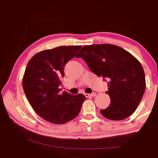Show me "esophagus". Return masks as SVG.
I'll list each match as a JSON object with an SVG mask.
<instances>
[{
	"label": "esophagus",
	"mask_w": 158,
	"mask_h": 158,
	"mask_svg": "<svg viewBox=\"0 0 158 158\" xmlns=\"http://www.w3.org/2000/svg\"><path fill=\"white\" fill-rule=\"evenodd\" d=\"M96 94L95 92H93L92 94H85V97H90V96L94 97V96H96Z\"/></svg>",
	"instance_id": "1"
}]
</instances>
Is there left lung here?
Returning <instances> with one entry per match:
<instances>
[{
    "instance_id": "1",
    "label": "left lung",
    "mask_w": 158,
    "mask_h": 158,
    "mask_svg": "<svg viewBox=\"0 0 158 158\" xmlns=\"http://www.w3.org/2000/svg\"><path fill=\"white\" fill-rule=\"evenodd\" d=\"M77 55L98 77L109 80V106L100 110L106 118L119 121L135 111L146 88L141 64L128 52L110 44L85 45Z\"/></svg>"
}]
</instances>
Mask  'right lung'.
<instances>
[{
	"mask_svg": "<svg viewBox=\"0 0 158 158\" xmlns=\"http://www.w3.org/2000/svg\"><path fill=\"white\" fill-rule=\"evenodd\" d=\"M81 45L60 46L36 53L30 60L22 85L28 102L38 115L48 122L63 124L79 115L85 96L60 93L66 64L75 56Z\"/></svg>",
	"mask_w": 158,
	"mask_h": 158,
	"instance_id": "right-lung-1",
	"label": "right lung"
}]
</instances>
